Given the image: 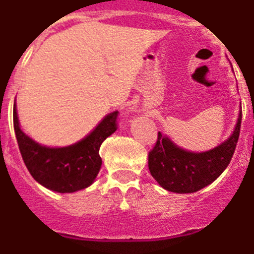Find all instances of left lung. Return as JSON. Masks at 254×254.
<instances>
[{"label":"left lung","instance_id":"8db88e82","mask_svg":"<svg viewBox=\"0 0 254 254\" xmlns=\"http://www.w3.org/2000/svg\"><path fill=\"white\" fill-rule=\"evenodd\" d=\"M242 107V106H240ZM242 110L228 139L204 152L184 149L158 131V139L149 152L148 169L153 179L174 193H194L215 182L228 167L240 133Z\"/></svg>","mask_w":254,"mask_h":254}]
</instances>
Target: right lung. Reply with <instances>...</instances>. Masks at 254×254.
I'll return each mask as SVG.
<instances>
[{
  "instance_id": "right-lung-1",
  "label": "right lung",
  "mask_w": 254,
  "mask_h": 254,
  "mask_svg": "<svg viewBox=\"0 0 254 254\" xmlns=\"http://www.w3.org/2000/svg\"><path fill=\"white\" fill-rule=\"evenodd\" d=\"M118 111L110 112L88 135L74 144L48 147L21 130L14 105V129L21 157L37 183L57 193H74L93 184L102 166L100 147L116 130Z\"/></svg>"
}]
</instances>
